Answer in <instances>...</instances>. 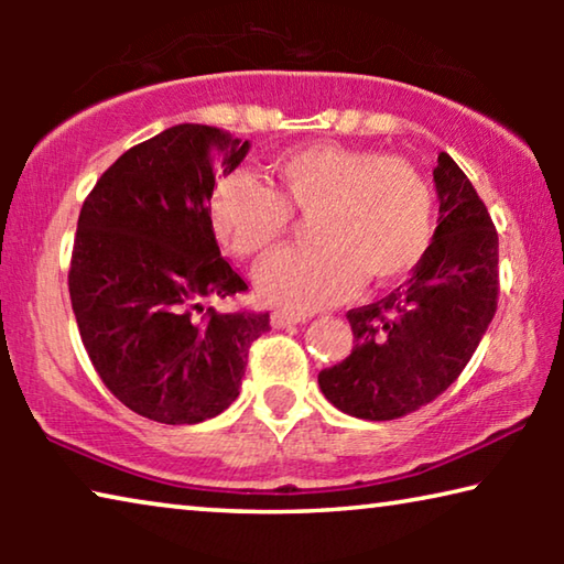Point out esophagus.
Segmentation results:
<instances>
[{"label":"esophagus","mask_w":564,"mask_h":564,"mask_svg":"<svg viewBox=\"0 0 564 564\" xmlns=\"http://www.w3.org/2000/svg\"><path fill=\"white\" fill-rule=\"evenodd\" d=\"M305 318V313H299V311H273V316H271V323L275 328H283V326H295V323H303Z\"/></svg>","instance_id":"34e87169"}]
</instances>
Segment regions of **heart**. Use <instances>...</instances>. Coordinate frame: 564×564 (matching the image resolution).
Here are the masks:
<instances>
[{
	"instance_id": "b5f03b06",
	"label": "heart",
	"mask_w": 564,
	"mask_h": 564,
	"mask_svg": "<svg viewBox=\"0 0 564 564\" xmlns=\"http://www.w3.org/2000/svg\"><path fill=\"white\" fill-rule=\"evenodd\" d=\"M273 188L228 174L214 188L212 221L228 251L253 259L311 216L318 243L285 248L256 269L263 299L313 311L338 303L360 279L386 285L423 261L435 231L433 191L405 159L368 149L303 147L271 164Z\"/></svg>"
}]
</instances>
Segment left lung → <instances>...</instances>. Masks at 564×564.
Masks as SVG:
<instances>
[{
    "mask_svg": "<svg viewBox=\"0 0 564 564\" xmlns=\"http://www.w3.org/2000/svg\"><path fill=\"white\" fill-rule=\"evenodd\" d=\"M441 216L413 275L378 303L348 311L350 356L323 368L318 386L343 413L395 420L451 388L498 311V231L455 161L433 171Z\"/></svg>",
    "mask_w": 564,
    "mask_h": 564,
    "instance_id": "8db88e82",
    "label": "left lung"
}]
</instances>
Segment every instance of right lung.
Here are the masks:
<instances>
[{"instance_id": "right-lung-1", "label": "right lung", "mask_w": 564, "mask_h": 564, "mask_svg": "<svg viewBox=\"0 0 564 564\" xmlns=\"http://www.w3.org/2000/svg\"><path fill=\"white\" fill-rule=\"evenodd\" d=\"M248 141L178 123L113 161L84 198L69 265L79 336L101 383L133 413L166 425L216 417L238 398L248 348L269 311L221 313L248 285L221 256L216 166Z\"/></svg>"}]
</instances>
